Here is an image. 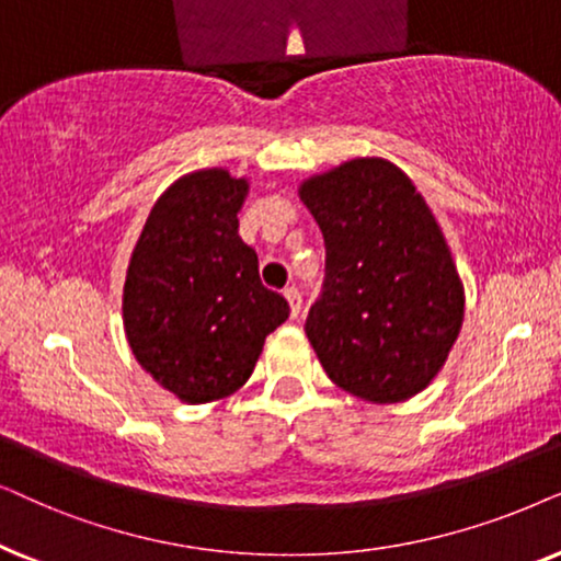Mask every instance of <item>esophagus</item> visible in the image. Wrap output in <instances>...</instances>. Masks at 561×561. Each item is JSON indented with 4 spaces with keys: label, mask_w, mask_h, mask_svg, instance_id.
Returning <instances> with one entry per match:
<instances>
[{
    "label": "esophagus",
    "mask_w": 561,
    "mask_h": 561,
    "mask_svg": "<svg viewBox=\"0 0 561 561\" xmlns=\"http://www.w3.org/2000/svg\"><path fill=\"white\" fill-rule=\"evenodd\" d=\"M285 297H287V302H289V316H293V318L300 316V310H302V295H300V289H297V287H287V289H285Z\"/></svg>",
    "instance_id": "34e87169"
}]
</instances>
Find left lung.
Returning <instances> with one entry per match:
<instances>
[{"mask_svg":"<svg viewBox=\"0 0 561 561\" xmlns=\"http://www.w3.org/2000/svg\"><path fill=\"white\" fill-rule=\"evenodd\" d=\"M323 230V293L305 320L325 375L392 405L425 390L465 320V287L423 194L385 159H351L300 184Z\"/></svg>","mask_w":561,"mask_h":561,"instance_id":"obj_1","label":"left lung"}]
</instances>
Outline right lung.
Returning a JSON list of instances; mask_svg holds the SVG:
<instances>
[{
    "mask_svg": "<svg viewBox=\"0 0 561 561\" xmlns=\"http://www.w3.org/2000/svg\"><path fill=\"white\" fill-rule=\"evenodd\" d=\"M249 182L228 169L176 179L156 199L133 249L123 325L138 364L182 402L241 390L266 335L289 305L259 279V256L238 236Z\"/></svg>",
    "mask_w": 561,
    "mask_h": 561,
    "instance_id": "right-lung-1",
    "label": "right lung"
}]
</instances>
